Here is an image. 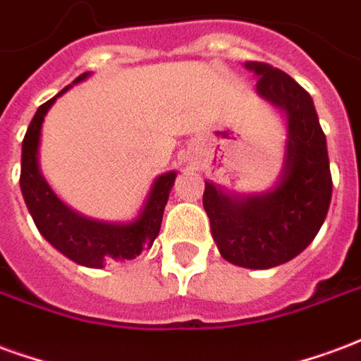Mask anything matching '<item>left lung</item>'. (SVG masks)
I'll return each instance as SVG.
<instances>
[{
	"mask_svg": "<svg viewBox=\"0 0 361 361\" xmlns=\"http://www.w3.org/2000/svg\"><path fill=\"white\" fill-rule=\"evenodd\" d=\"M244 67L257 76V94L286 115L285 165L275 186L259 194H227L206 183L204 209L221 256L240 267L269 269L312 244L327 217L333 178L312 96L267 63Z\"/></svg>",
	"mask_w": 361,
	"mask_h": 361,
	"instance_id": "left-lung-1",
	"label": "left lung"
}]
</instances>
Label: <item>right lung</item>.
<instances>
[{"label":"right lung","instance_id":"add662e5","mask_svg":"<svg viewBox=\"0 0 361 361\" xmlns=\"http://www.w3.org/2000/svg\"><path fill=\"white\" fill-rule=\"evenodd\" d=\"M86 76H90V73H84L75 78L73 84L82 82ZM73 84L63 88L51 99H47L46 104H42L30 121L23 140L20 190L40 235L54 248L59 250L63 256H67L78 265L99 269L115 262L133 259L140 256L142 250L152 248L155 236L159 235L161 228L163 212L177 178V171L163 173L155 178L144 207L133 223H105L90 219L65 206L42 175L38 149L46 113L55 104V99L69 90Z\"/></svg>","mask_w":361,"mask_h":361}]
</instances>
